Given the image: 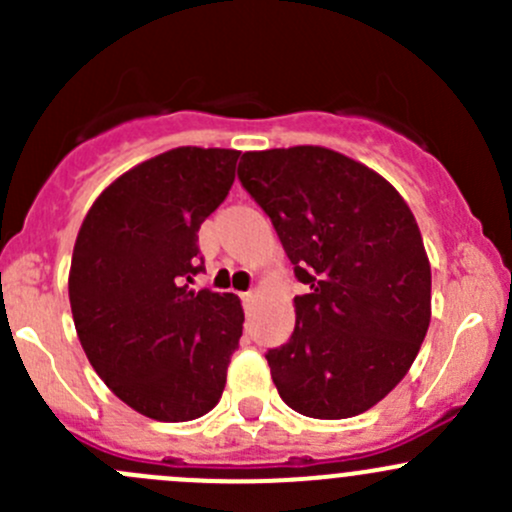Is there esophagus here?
I'll list each match as a JSON object with an SVG mask.
<instances>
[{
	"label": "esophagus",
	"mask_w": 512,
	"mask_h": 512,
	"mask_svg": "<svg viewBox=\"0 0 512 512\" xmlns=\"http://www.w3.org/2000/svg\"><path fill=\"white\" fill-rule=\"evenodd\" d=\"M242 299H245V302H252V299H257V292L255 289H252V292H245L242 294Z\"/></svg>",
	"instance_id": "obj_1"
}]
</instances>
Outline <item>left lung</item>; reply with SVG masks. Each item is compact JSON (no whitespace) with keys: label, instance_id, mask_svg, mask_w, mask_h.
<instances>
[{"label":"left lung","instance_id":"obj_1","mask_svg":"<svg viewBox=\"0 0 512 512\" xmlns=\"http://www.w3.org/2000/svg\"><path fill=\"white\" fill-rule=\"evenodd\" d=\"M242 188L270 215L294 275V332L267 352L282 401L309 418H352L414 364L431 322V265L399 190L322 146L247 151Z\"/></svg>","mask_w":512,"mask_h":512}]
</instances>
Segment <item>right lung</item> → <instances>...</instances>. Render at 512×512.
<instances>
[{
  "mask_svg": "<svg viewBox=\"0 0 512 512\" xmlns=\"http://www.w3.org/2000/svg\"><path fill=\"white\" fill-rule=\"evenodd\" d=\"M240 151L183 146L133 165L76 235L69 302L103 384L138 414L193 421L215 409L242 337L235 294L190 289L198 230L230 193Z\"/></svg>",
  "mask_w": 512,
  "mask_h": 512,
  "instance_id": "right-lung-1",
  "label": "right lung"
}]
</instances>
